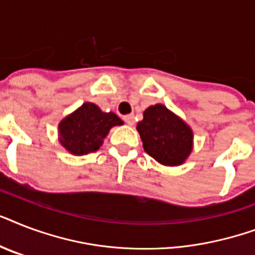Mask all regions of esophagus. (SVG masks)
Here are the masks:
<instances>
[{"instance_id": "esophagus-1", "label": "esophagus", "mask_w": 255, "mask_h": 255, "mask_svg": "<svg viewBox=\"0 0 255 255\" xmlns=\"http://www.w3.org/2000/svg\"><path fill=\"white\" fill-rule=\"evenodd\" d=\"M123 119H124V122L128 124V126H133V124H135V116L133 115H126Z\"/></svg>"}]
</instances>
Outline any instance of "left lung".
<instances>
[{
    "mask_svg": "<svg viewBox=\"0 0 255 255\" xmlns=\"http://www.w3.org/2000/svg\"><path fill=\"white\" fill-rule=\"evenodd\" d=\"M137 131L144 151L168 167H177L188 159L193 148V132L188 124L163 104H155L144 111Z\"/></svg>",
    "mask_w": 255,
    "mask_h": 255,
    "instance_id": "obj_1",
    "label": "left lung"
}]
</instances>
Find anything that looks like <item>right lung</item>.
<instances>
[{
  "label": "right lung",
  "mask_w": 255,
  "mask_h": 255,
  "mask_svg": "<svg viewBox=\"0 0 255 255\" xmlns=\"http://www.w3.org/2000/svg\"><path fill=\"white\" fill-rule=\"evenodd\" d=\"M122 124L123 120L114 112H103L87 102L59 123V141L73 155H87L99 149L112 127Z\"/></svg>",
  "instance_id": "obj_1"
}]
</instances>
